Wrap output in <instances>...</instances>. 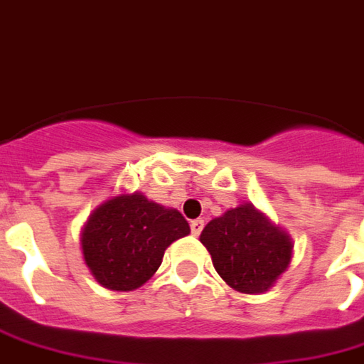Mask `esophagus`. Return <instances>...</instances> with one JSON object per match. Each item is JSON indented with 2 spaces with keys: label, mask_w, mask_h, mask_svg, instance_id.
<instances>
[{
  "label": "esophagus",
  "mask_w": 364,
  "mask_h": 364,
  "mask_svg": "<svg viewBox=\"0 0 364 364\" xmlns=\"http://www.w3.org/2000/svg\"><path fill=\"white\" fill-rule=\"evenodd\" d=\"M203 228H205V220L197 218V220L191 222V232H193V236H198V234L203 232Z\"/></svg>",
  "instance_id": "1"
}]
</instances>
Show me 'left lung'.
<instances>
[{
    "label": "left lung",
    "instance_id": "1",
    "mask_svg": "<svg viewBox=\"0 0 364 364\" xmlns=\"http://www.w3.org/2000/svg\"><path fill=\"white\" fill-rule=\"evenodd\" d=\"M216 273L244 294H263L274 287L292 259V240L252 203L228 208L200 232Z\"/></svg>",
    "mask_w": 364,
    "mask_h": 364
}]
</instances>
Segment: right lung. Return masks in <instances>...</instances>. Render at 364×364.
<instances>
[{
  "instance_id": "right-lung-1",
  "label": "right lung",
  "mask_w": 364,
  "mask_h": 364,
  "mask_svg": "<svg viewBox=\"0 0 364 364\" xmlns=\"http://www.w3.org/2000/svg\"><path fill=\"white\" fill-rule=\"evenodd\" d=\"M191 234L179 210L154 203L144 193L112 195L82 228L83 261L101 287L130 292L158 271L175 240Z\"/></svg>"
}]
</instances>
